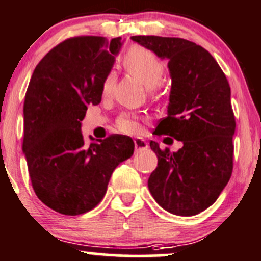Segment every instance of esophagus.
<instances>
[{
	"label": "esophagus",
	"instance_id": "34e87169",
	"mask_svg": "<svg viewBox=\"0 0 261 261\" xmlns=\"http://www.w3.org/2000/svg\"><path fill=\"white\" fill-rule=\"evenodd\" d=\"M134 142H135V150L136 151L145 150V148L148 147L147 142H146L144 139H141V137H137V139L134 140Z\"/></svg>",
	"mask_w": 261,
	"mask_h": 261
}]
</instances>
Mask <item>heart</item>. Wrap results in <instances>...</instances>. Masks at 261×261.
Returning a JSON list of instances; mask_svg holds the SVG:
<instances>
[{"label":"heart","instance_id":"1","mask_svg":"<svg viewBox=\"0 0 261 261\" xmlns=\"http://www.w3.org/2000/svg\"><path fill=\"white\" fill-rule=\"evenodd\" d=\"M124 68L139 78L147 88L152 89L161 84L165 78V64L153 51L144 47H133L124 57ZM115 84V73L109 71L101 83V94L109 95ZM116 126L121 133L136 134L140 130L139 117L136 114L124 113L116 120Z\"/></svg>","mask_w":261,"mask_h":261}]
</instances>
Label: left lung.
<instances>
[{
    "instance_id": "obj_1",
    "label": "left lung",
    "mask_w": 261,
    "mask_h": 261,
    "mask_svg": "<svg viewBox=\"0 0 261 261\" xmlns=\"http://www.w3.org/2000/svg\"><path fill=\"white\" fill-rule=\"evenodd\" d=\"M131 39L168 59L170 104L156 134L183 142L173 153L150 142L159 161L148 178V190L163 210L176 216H194L216 202L233 172L236 117L228 79L210 51L187 39L159 36Z\"/></svg>"
}]
</instances>
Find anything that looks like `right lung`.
I'll list each match as a JSON object with an SVG mask.
<instances>
[{
	"label": "right lung",
	"mask_w": 261,
	"mask_h": 261,
	"mask_svg": "<svg viewBox=\"0 0 261 261\" xmlns=\"http://www.w3.org/2000/svg\"><path fill=\"white\" fill-rule=\"evenodd\" d=\"M121 37L79 36L43 57L25 91L23 152L34 193L50 210L78 216L95 208L134 141L110 135L87 146L80 133L88 105L101 101V83L113 68Z\"/></svg>",
	"instance_id": "obj_1"
}]
</instances>
